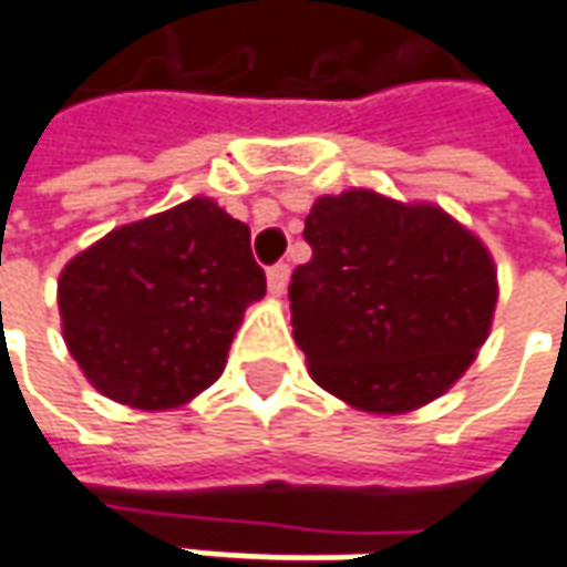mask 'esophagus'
I'll return each instance as SVG.
<instances>
[{
  "mask_svg": "<svg viewBox=\"0 0 567 567\" xmlns=\"http://www.w3.org/2000/svg\"><path fill=\"white\" fill-rule=\"evenodd\" d=\"M288 276H291L288 264H276V267H269L267 285H269V295H272V298H282L285 288H288Z\"/></svg>",
  "mask_w": 567,
  "mask_h": 567,
  "instance_id": "esophagus-1",
  "label": "esophagus"
}]
</instances>
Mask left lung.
Returning <instances> with one entry per match:
<instances>
[{"instance_id": "left-lung-1", "label": "left lung", "mask_w": 567, "mask_h": 567, "mask_svg": "<svg viewBox=\"0 0 567 567\" xmlns=\"http://www.w3.org/2000/svg\"><path fill=\"white\" fill-rule=\"evenodd\" d=\"M291 276V326L319 388L372 415L446 394L494 326L496 264L444 207L372 188L316 198Z\"/></svg>"}]
</instances>
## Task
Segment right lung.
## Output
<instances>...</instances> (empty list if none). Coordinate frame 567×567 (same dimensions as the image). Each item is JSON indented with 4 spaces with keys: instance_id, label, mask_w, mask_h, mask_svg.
<instances>
[{
    "instance_id": "1",
    "label": "right lung",
    "mask_w": 567,
    "mask_h": 567,
    "mask_svg": "<svg viewBox=\"0 0 567 567\" xmlns=\"http://www.w3.org/2000/svg\"><path fill=\"white\" fill-rule=\"evenodd\" d=\"M267 276L251 229L214 198L111 229L58 276L61 334L99 394L176 410L223 375Z\"/></svg>"
}]
</instances>
